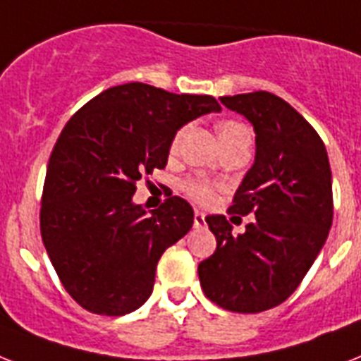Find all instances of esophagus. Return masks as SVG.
<instances>
[{"mask_svg":"<svg viewBox=\"0 0 361 361\" xmlns=\"http://www.w3.org/2000/svg\"><path fill=\"white\" fill-rule=\"evenodd\" d=\"M206 224V215L202 211H195V228H202Z\"/></svg>","mask_w":361,"mask_h":361,"instance_id":"1","label":"esophagus"}]
</instances>
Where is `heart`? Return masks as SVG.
<instances>
[{"label":"heart","instance_id":"1","mask_svg":"<svg viewBox=\"0 0 361 361\" xmlns=\"http://www.w3.org/2000/svg\"><path fill=\"white\" fill-rule=\"evenodd\" d=\"M241 131H247V128L239 122H222L219 126V135H221V140L228 139V137H233V135L241 133ZM181 139V131L180 133H176V137L172 139L171 150L176 152L178 150V145H180ZM183 190L187 192V196H190L192 200L198 202V204H209L213 200V189L207 181L204 180H187L183 183Z\"/></svg>","mask_w":361,"mask_h":361}]
</instances>
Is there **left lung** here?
Here are the masks:
<instances>
[{"mask_svg":"<svg viewBox=\"0 0 361 361\" xmlns=\"http://www.w3.org/2000/svg\"><path fill=\"white\" fill-rule=\"evenodd\" d=\"M221 104L256 131V159L228 209L256 219L233 235L226 216H206L216 250L198 265V276L216 306L259 313L291 297L324 247L334 216L332 172L317 131L276 94L222 96Z\"/></svg>","mask_w":361,"mask_h":361,"instance_id":"obj_1","label":"left lung"}]
</instances>
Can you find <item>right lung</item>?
<instances>
[{"mask_svg": "<svg viewBox=\"0 0 361 361\" xmlns=\"http://www.w3.org/2000/svg\"><path fill=\"white\" fill-rule=\"evenodd\" d=\"M219 111L213 96L126 83L66 122L48 161L40 233L79 306L116 317L148 300L159 257L190 230L195 213L180 196L146 213L133 204L135 183L165 169L180 128Z\"/></svg>", "mask_w": 361, "mask_h": 361, "instance_id": "right-lung-1", "label": "right lung"}]
</instances>
